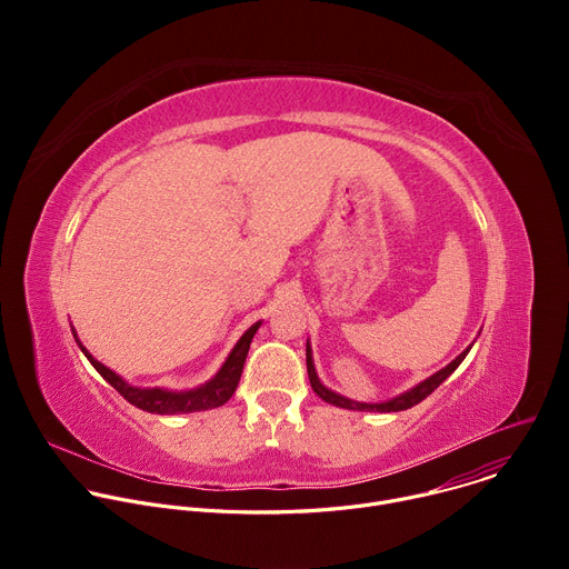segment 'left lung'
<instances>
[{
    "label": "left lung",
    "instance_id": "obj_1",
    "mask_svg": "<svg viewBox=\"0 0 569 569\" xmlns=\"http://www.w3.org/2000/svg\"><path fill=\"white\" fill-rule=\"evenodd\" d=\"M468 351H470V347H468L463 353H459V356H457L448 367H443L441 371L432 373L430 378H426L423 382H419V385L412 387L410 391H405V393H400V396H396V398H391V400H385V402H358V400H351V398H345V396L331 391L329 387H323V385L319 382V378H317V371H315V365H312V351H310L308 345H306V369H308V378H310L312 391H315L321 400H327V402H331V405H338V408L358 410V412H400V410L415 408L417 402H421L426 396H430V393L461 365V360L468 356Z\"/></svg>",
    "mask_w": 569,
    "mask_h": 569
}]
</instances>
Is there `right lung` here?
I'll use <instances>...</instances> for the list:
<instances>
[{
    "label": "right lung",
    "instance_id": "right-lung-1",
    "mask_svg": "<svg viewBox=\"0 0 569 569\" xmlns=\"http://www.w3.org/2000/svg\"><path fill=\"white\" fill-rule=\"evenodd\" d=\"M261 321L252 323V327L242 333V338L236 342V347L231 349V353L227 356L224 365L220 367V371L204 385L189 389V391H169V389H159V387H132L128 385L121 376H117L112 369H108L106 365H101L97 358L90 356V351L80 345V340L76 338V331L71 329L80 351L86 353V358L92 362V367L130 402L134 408L150 412V415H189V412H202V410H213L224 405L231 393L238 387L240 373H242V365H246L250 345L254 333L259 331Z\"/></svg>",
    "mask_w": 569,
    "mask_h": 569
}]
</instances>
